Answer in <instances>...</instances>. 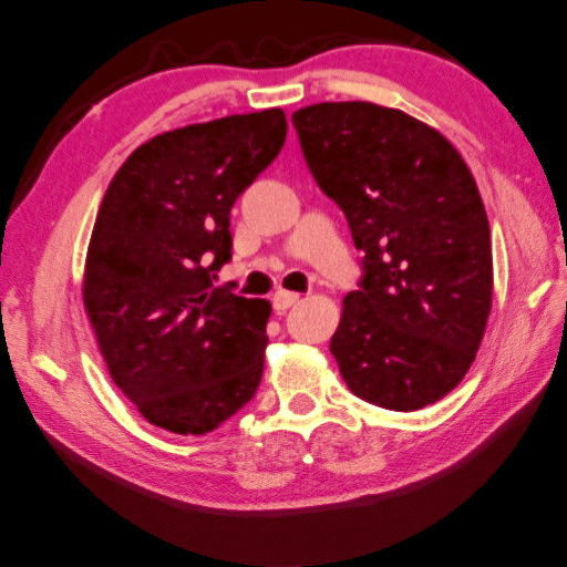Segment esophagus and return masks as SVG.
I'll list each match as a JSON object with an SVG mask.
<instances>
[{
	"label": "esophagus",
	"mask_w": 567,
	"mask_h": 567,
	"mask_svg": "<svg viewBox=\"0 0 567 567\" xmlns=\"http://www.w3.org/2000/svg\"><path fill=\"white\" fill-rule=\"evenodd\" d=\"M296 301H299V293H293V291H276L274 293V309L278 311V313H284L286 309H289V306H293Z\"/></svg>",
	"instance_id": "obj_1"
}]
</instances>
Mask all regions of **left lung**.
I'll return each mask as SVG.
<instances>
[{
	"label": "left lung",
	"mask_w": 567,
	"mask_h": 567,
	"mask_svg": "<svg viewBox=\"0 0 567 567\" xmlns=\"http://www.w3.org/2000/svg\"><path fill=\"white\" fill-rule=\"evenodd\" d=\"M306 165L344 210L364 276L331 354L347 386L414 412L462 382L493 306V246L477 183L447 137L374 102L293 113Z\"/></svg>",
	"instance_id": "left-lung-1"
}]
</instances>
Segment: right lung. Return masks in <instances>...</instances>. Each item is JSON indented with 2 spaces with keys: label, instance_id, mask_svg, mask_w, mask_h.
Listing matches in <instances>:
<instances>
[{
  "label": "right lung",
  "instance_id": "add662e5",
  "mask_svg": "<svg viewBox=\"0 0 567 567\" xmlns=\"http://www.w3.org/2000/svg\"><path fill=\"white\" fill-rule=\"evenodd\" d=\"M284 110L155 135L110 181L92 228L85 309L113 382L147 422L206 434L254 399L271 303L213 286L230 208L286 141Z\"/></svg>",
  "mask_w": 567,
  "mask_h": 567
}]
</instances>
